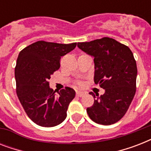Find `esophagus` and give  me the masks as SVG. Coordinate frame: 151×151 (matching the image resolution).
<instances>
[{
    "instance_id": "obj_1",
    "label": "esophagus",
    "mask_w": 151,
    "mask_h": 151,
    "mask_svg": "<svg viewBox=\"0 0 151 151\" xmlns=\"http://www.w3.org/2000/svg\"><path fill=\"white\" fill-rule=\"evenodd\" d=\"M76 95H77V96H78V97H82L83 96L85 95V93L82 92H77Z\"/></svg>"
}]
</instances>
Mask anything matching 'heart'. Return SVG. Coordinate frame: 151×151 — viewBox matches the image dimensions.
Here are the masks:
<instances>
[{
    "mask_svg": "<svg viewBox=\"0 0 151 151\" xmlns=\"http://www.w3.org/2000/svg\"><path fill=\"white\" fill-rule=\"evenodd\" d=\"M78 85H81V83H78Z\"/></svg>",
    "mask_w": 151,
    "mask_h": 151,
    "instance_id": "1",
    "label": "heart"
}]
</instances>
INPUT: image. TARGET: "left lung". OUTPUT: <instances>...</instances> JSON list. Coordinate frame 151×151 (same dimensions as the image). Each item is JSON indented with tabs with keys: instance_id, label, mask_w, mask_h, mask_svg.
Segmentation results:
<instances>
[{
	"instance_id": "8db88e82",
	"label": "left lung",
	"mask_w": 151,
	"mask_h": 151,
	"mask_svg": "<svg viewBox=\"0 0 151 151\" xmlns=\"http://www.w3.org/2000/svg\"><path fill=\"white\" fill-rule=\"evenodd\" d=\"M78 47L94 58L95 84L105 89L94 97V104L87 108L89 117L97 124H114L125 114L136 93L137 66L128 46L110 37L90 42H79Z\"/></svg>"
}]
</instances>
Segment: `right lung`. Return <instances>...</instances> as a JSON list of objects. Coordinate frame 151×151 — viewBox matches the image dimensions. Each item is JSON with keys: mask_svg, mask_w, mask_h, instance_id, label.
<instances>
[{"mask_svg": "<svg viewBox=\"0 0 151 151\" xmlns=\"http://www.w3.org/2000/svg\"><path fill=\"white\" fill-rule=\"evenodd\" d=\"M77 43L58 44L39 41L19 54L15 78L18 98L28 117L42 127H54L66 117L69 104L75 97L70 87L58 94L48 80L60 67V59L75 48Z\"/></svg>", "mask_w": 151, "mask_h": 151, "instance_id": "1", "label": "right lung"}]
</instances>
